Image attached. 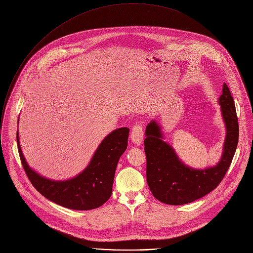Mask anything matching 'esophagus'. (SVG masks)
I'll use <instances>...</instances> for the list:
<instances>
[{"label": "esophagus", "instance_id": "obj_1", "mask_svg": "<svg viewBox=\"0 0 253 253\" xmlns=\"http://www.w3.org/2000/svg\"><path fill=\"white\" fill-rule=\"evenodd\" d=\"M131 140L132 142H134L137 145H140L142 140H143V125L138 122L135 123L132 127V131H131Z\"/></svg>", "mask_w": 253, "mask_h": 253}]
</instances>
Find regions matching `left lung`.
<instances>
[{
	"label": "left lung",
	"mask_w": 253,
	"mask_h": 253,
	"mask_svg": "<svg viewBox=\"0 0 253 253\" xmlns=\"http://www.w3.org/2000/svg\"><path fill=\"white\" fill-rule=\"evenodd\" d=\"M219 104L226 126L223 154L219 163L198 170L184 165L173 148L164 142L160 127L151 121L146 127L144 150L146 154V177L153 196L170 205H182L199 199L217 187L233 159L239 135L238 118L230 90L223 85Z\"/></svg>",
	"instance_id": "obj_1"
}]
</instances>
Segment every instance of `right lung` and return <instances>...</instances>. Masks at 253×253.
<instances>
[{
  "label": "right lung",
  "mask_w": 253,
  "mask_h": 253,
  "mask_svg": "<svg viewBox=\"0 0 253 253\" xmlns=\"http://www.w3.org/2000/svg\"><path fill=\"white\" fill-rule=\"evenodd\" d=\"M128 135L127 127L114 130L101 142L87 168L66 181L49 180L32 170L22 153L18 133L17 144L30 182L44 197L66 208L90 210L100 207L110 198L116 166L127 148Z\"/></svg>",
  "instance_id": "1"
}]
</instances>
